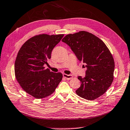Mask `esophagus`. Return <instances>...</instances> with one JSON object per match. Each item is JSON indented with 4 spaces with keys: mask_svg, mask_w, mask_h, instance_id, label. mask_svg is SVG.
I'll return each instance as SVG.
<instances>
[{
    "mask_svg": "<svg viewBox=\"0 0 130 130\" xmlns=\"http://www.w3.org/2000/svg\"><path fill=\"white\" fill-rule=\"evenodd\" d=\"M63 76L64 77V78H66V79H67V80H70V79L72 78L73 77L71 75H67V74H63Z\"/></svg>",
    "mask_w": 130,
    "mask_h": 130,
    "instance_id": "obj_1",
    "label": "esophagus"
}]
</instances>
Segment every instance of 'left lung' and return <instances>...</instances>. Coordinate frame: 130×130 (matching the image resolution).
<instances>
[{"instance_id":"obj_1","label":"left lung","mask_w":130,"mask_h":130,"mask_svg":"<svg viewBox=\"0 0 130 130\" xmlns=\"http://www.w3.org/2000/svg\"><path fill=\"white\" fill-rule=\"evenodd\" d=\"M71 47L77 59L85 64L86 75L78 76V96L94 100L107 91L113 80L115 62L109 50L102 40L88 32L68 34L62 40Z\"/></svg>"}]
</instances>
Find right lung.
Instances as JSON below:
<instances>
[{"instance_id": "obj_1", "label": "right lung", "mask_w": 130, "mask_h": 130, "mask_svg": "<svg viewBox=\"0 0 130 130\" xmlns=\"http://www.w3.org/2000/svg\"><path fill=\"white\" fill-rule=\"evenodd\" d=\"M64 36L41 34L28 39L21 46L14 63L16 80L23 90L36 99L48 96L62 80L60 72H50L44 64L53 49Z\"/></svg>"}]
</instances>
